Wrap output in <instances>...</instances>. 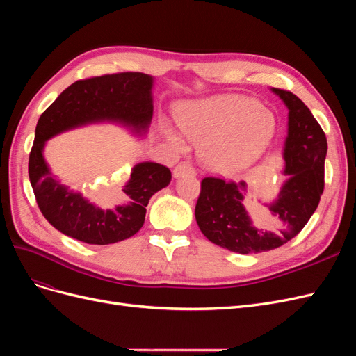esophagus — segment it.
I'll return each mask as SVG.
<instances>
[{
    "label": "esophagus",
    "mask_w": 356,
    "mask_h": 356,
    "mask_svg": "<svg viewBox=\"0 0 356 356\" xmlns=\"http://www.w3.org/2000/svg\"><path fill=\"white\" fill-rule=\"evenodd\" d=\"M187 175H196V168L193 166L190 161H181V163H178L174 169V177L179 178Z\"/></svg>",
    "instance_id": "obj_1"
}]
</instances>
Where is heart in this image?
Here are the masks:
<instances>
[{"mask_svg": "<svg viewBox=\"0 0 356 356\" xmlns=\"http://www.w3.org/2000/svg\"><path fill=\"white\" fill-rule=\"evenodd\" d=\"M178 126L200 145V159L220 174H234L263 156L276 132L273 114L250 96L220 95L182 105ZM169 138L179 144L177 134Z\"/></svg>", "mask_w": 356, "mask_h": 356, "instance_id": "b5f03b06", "label": "heart"}]
</instances>
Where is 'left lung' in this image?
<instances>
[{"instance_id": "left-lung-1", "label": "left lung", "mask_w": 356, "mask_h": 356, "mask_svg": "<svg viewBox=\"0 0 356 356\" xmlns=\"http://www.w3.org/2000/svg\"><path fill=\"white\" fill-rule=\"evenodd\" d=\"M288 106V136L284 148L288 181L277 199L267 204L263 227L251 222L245 203V182L204 177L196 203V221L207 238L225 250L257 254L275 250L297 236L316 211L324 191L327 138L314 114L294 93L273 89Z\"/></svg>"}]
</instances>
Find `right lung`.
<instances>
[{
  "instance_id": "obj_1",
  "label": "right lung",
  "mask_w": 356,
  "mask_h": 356,
  "mask_svg": "<svg viewBox=\"0 0 356 356\" xmlns=\"http://www.w3.org/2000/svg\"><path fill=\"white\" fill-rule=\"evenodd\" d=\"M153 79L143 72L105 74L72 83L41 114L35 127L28 174L44 218L60 233L90 245H108L131 238L144 225L149 197L170 182L169 168L145 161L104 207L86 200L51 175L42 157L49 138L93 122H118L143 132L153 117Z\"/></svg>"
}]
</instances>
